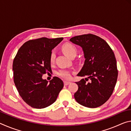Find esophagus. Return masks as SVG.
<instances>
[{"label": "esophagus", "mask_w": 131, "mask_h": 131, "mask_svg": "<svg viewBox=\"0 0 131 131\" xmlns=\"http://www.w3.org/2000/svg\"><path fill=\"white\" fill-rule=\"evenodd\" d=\"M70 84V81H64V85H68L69 84Z\"/></svg>", "instance_id": "1"}]
</instances>
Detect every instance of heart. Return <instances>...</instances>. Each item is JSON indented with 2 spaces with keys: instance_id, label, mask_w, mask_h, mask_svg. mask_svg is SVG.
<instances>
[{
  "instance_id": "b5f03b06",
  "label": "heart",
  "mask_w": 131,
  "mask_h": 131,
  "mask_svg": "<svg viewBox=\"0 0 131 131\" xmlns=\"http://www.w3.org/2000/svg\"><path fill=\"white\" fill-rule=\"evenodd\" d=\"M62 49L63 52L65 53V55L70 58H72L74 56L76 57L77 52V50L76 47H75L74 45H73V44L70 43H66L65 44H64L62 46ZM55 53L54 51H52L51 52V54L50 56L51 62H54L55 61ZM57 74L59 76H60L65 79H70L71 77L70 71L67 69H60L58 71Z\"/></svg>"
}]
</instances>
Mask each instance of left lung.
<instances>
[{
	"label": "left lung",
	"mask_w": 131,
	"mask_h": 131,
	"mask_svg": "<svg viewBox=\"0 0 131 131\" xmlns=\"http://www.w3.org/2000/svg\"><path fill=\"white\" fill-rule=\"evenodd\" d=\"M70 41L80 46L85 58L77 76L85 78L76 82L79 88L74 98L85 107L101 106L109 99L117 82L118 70L114 52L106 41L94 35L76 36Z\"/></svg>",
	"instance_id": "left-lung-1"
}]
</instances>
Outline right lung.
<instances>
[{"label":"right lung","instance_id":"obj_1","mask_svg":"<svg viewBox=\"0 0 131 131\" xmlns=\"http://www.w3.org/2000/svg\"><path fill=\"white\" fill-rule=\"evenodd\" d=\"M63 37H46L25 42L18 51L13 61L14 81L25 102L35 108H43L54 103L63 87L61 79L54 77L48 82L43 74L51 72V51Z\"/></svg>","mask_w":131,"mask_h":131}]
</instances>
